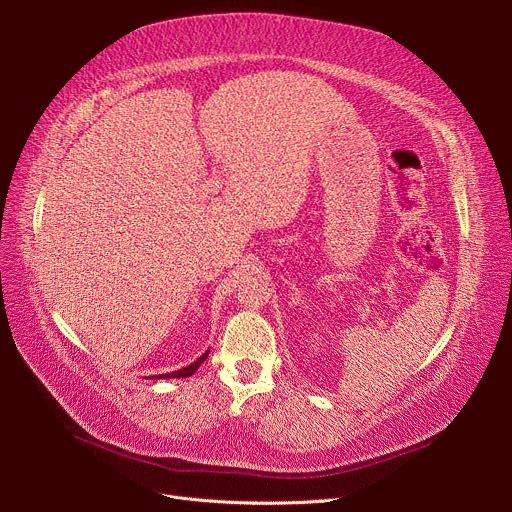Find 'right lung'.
Segmentation results:
<instances>
[{
  "instance_id": "right-lung-1",
  "label": "right lung",
  "mask_w": 512,
  "mask_h": 512,
  "mask_svg": "<svg viewBox=\"0 0 512 512\" xmlns=\"http://www.w3.org/2000/svg\"><path fill=\"white\" fill-rule=\"evenodd\" d=\"M207 355H209V351H205L195 363H191V365H186V367H182V369H178V371H172V373H161V375H151V380H172V378H191V375L199 369V365L207 359Z\"/></svg>"
}]
</instances>
